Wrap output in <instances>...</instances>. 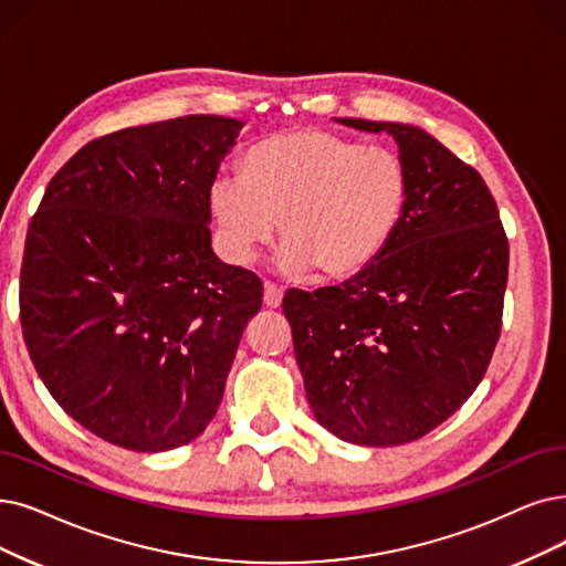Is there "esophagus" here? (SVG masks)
Here are the masks:
<instances>
[{
    "mask_svg": "<svg viewBox=\"0 0 566 566\" xmlns=\"http://www.w3.org/2000/svg\"><path fill=\"white\" fill-rule=\"evenodd\" d=\"M281 302H283V287L276 285V283H271V281H266V283H264V304H266L269 308H279Z\"/></svg>",
    "mask_w": 566,
    "mask_h": 566,
    "instance_id": "34e87169",
    "label": "esophagus"
}]
</instances>
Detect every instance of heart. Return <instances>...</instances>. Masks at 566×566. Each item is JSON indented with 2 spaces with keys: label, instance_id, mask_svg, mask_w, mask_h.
Instances as JSON below:
<instances>
[{
  "label": "heart",
  "instance_id": "obj_1",
  "mask_svg": "<svg viewBox=\"0 0 566 566\" xmlns=\"http://www.w3.org/2000/svg\"><path fill=\"white\" fill-rule=\"evenodd\" d=\"M411 171L386 146H365L323 127L271 134L241 157V176L209 188L220 241L234 262H251L276 234L281 266L329 281L374 264L409 209Z\"/></svg>",
  "mask_w": 566,
  "mask_h": 566
}]
</instances>
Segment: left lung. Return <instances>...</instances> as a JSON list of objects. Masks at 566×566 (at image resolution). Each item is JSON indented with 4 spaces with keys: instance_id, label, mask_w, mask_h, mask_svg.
I'll list each match as a JSON object with an SVG mask.
<instances>
[{
    "instance_id": "left-lung-1",
    "label": "left lung",
    "mask_w": 566,
    "mask_h": 566,
    "mask_svg": "<svg viewBox=\"0 0 566 566\" xmlns=\"http://www.w3.org/2000/svg\"><path fill=\"white\" fill-rule=\"evenodd\" d=\"M388 132L411 171V199L382 255L342 285L292 287L283 313L306 399L327 432L401 446L453 416L483 380L502 332L509 239L481 174L432 134Z\"/></svg>"
}]
</instances>
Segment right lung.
Instances as JSON below:
<instances>
[{
  "label": "right lung",
  "mask_w": 566,
  "mask_h": 566,
  "mask_svg": "<svg viewBox=\"0 0 566 566\" xmlns=\"http://www.w3.org/2000/svg\"><path fill=\"white\" fill-rule=\"evenodd\" d=\"M243 123L184 116L87 142L51 178L20 266V325L53 399L139 453L213 420L262 281L211 251L209 188Z\"/></svg>",
  "instance_id": "obj_1"
}]
</instances>
